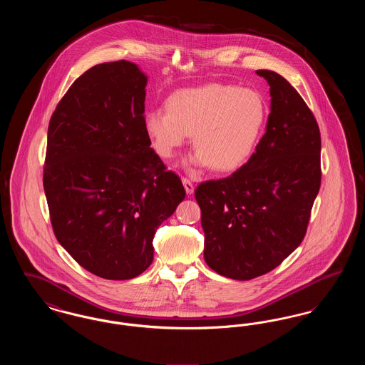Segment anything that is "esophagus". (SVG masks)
Instances as JSON below:
<instances>
[{"instance_id": "obj_1", "label": "esophagus", "mask_w": 365, "mask_h": 365, "mask_svg": "<svg viewBox=\"0 0 365 365\" xmlns=\"http://www.w3.org/2000/svg\"><path fill=\"white\" fill-rule=\"evenodd\" d=\"M182 183H183V186H185V190H186V192H187L189 195H191V194L194 192V185L191 183L190 179L183 178V179H182Z\"/></svg>"}]
</instances>
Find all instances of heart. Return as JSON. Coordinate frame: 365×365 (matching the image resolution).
I'll return each instance as SVG.
<instances>
[{
    "label": "heart",
    "instance_id": "heart-1",
    "mask_svg": "<svg viewBox=\"0 0 365 365\" xmlns=\"http://www.w3.org/2000/svg\"><path fill=\"white\" fill-rule=\"evenodd\" d=\"M265 116L257 91L209 83L174 93L167 100V110L153 109L143 116V128L158 156H174L192 134L197 149L186 164L231 173L253 155Z\"/></svg>",
    "mask_w": 365,
    "mask_h": 365
}]
</instances>
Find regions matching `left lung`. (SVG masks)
I'll list each match as a JSON object with an SVG mask.
<instances>
[{"instance_id":"obj_1","label":"left lung","mask_w":365,"mask_h":365,"mask_svg":"<svg viewBox=\"0 0 365 365\" xmlns=\"http://www.w3.org/2000/svg\"><path fill=\"white\" fill-rule=\"evenodd\" d=\"M267 79L271 112L246 164L195 189L205 234L204 259L222 277L250 280L277 268L302 242L320 189V131L283 76Z\"/></svg>"}]
</instances>
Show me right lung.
<instances>
[{"label": "right lung", "mask_w": 365, "mask_h": 365, "mask_svg": "<svg viewBox=\"0 0 365 365\" xmlns=\"http://www.w3.org/2000/svg\"><path fill=\"white\" fill-rule=\"evenodd\" d=\"M148 76L125 60L91 67L58 103L43 168L53 231L72 259L110 280L153 261V237L185 200L143 128Z\"/></svg>", "instance_id": "right-lung-1"}]
</instances>
